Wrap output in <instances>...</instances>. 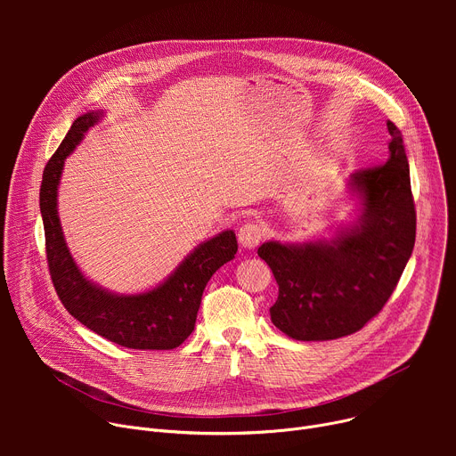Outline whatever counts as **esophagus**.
Here are the masks:
<instances>
[{
	"instance_id": "esophagus-1",
	"label": "esophagus",
	"mask_w": 456,
	"mask_h": 456,
	"mask_svg": "<svg viewBox=\"0 0 456 456\" xmlns=\"http://www.w3.org/2000/svg\"><path fill=\"white\" fill-rule=\"evenodd\" d=\"M264 232H265L264 227L259 225L257 222H247V224H243V225L240 227V231H238V240H240V243H241L243 247L254 248L259 241H262Z\"/></svg>"
}]
</instances>
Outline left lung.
Segmentation results:
<instances>
[{
    "instance_id": "1",
    "label": "left lung",
    "mask_w": 456,
    "mask_h": 456,
    "mask_svg": "<svg viewBox=\"0 0 456 456\" xmlns=\"http://www.w3.org/2000/svg\"><path fill=\"white\" fill-rule=\"evenodd\" d=\"M386 126L392 135L387 160L357 169L350 180L364 202L359 225L332 241H267L257 248L280 287L271 319L292 339L355 334L384 308L404 273L417 213L403 135L392 120Z\"/></svg>"
}]
</instances>
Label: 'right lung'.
I'll list each match as a JSON object with an SVG mask.
<instances>
[{"instance_id": "right-lung-1", "label": "right lung", "mask_w": 456, "mask_h": 456, "mask_svg": "<svg viewBox=\"0 0 456 456\" xmlns=\"http://www.w3.org/2000/svg\"><path fill=\"white\" fill-rule=\"evenodd\" d=\"M97 113H86L76 118L43 171L39 208L48 273L64 308L86 329L126 348L173 350L194 330L204 289L211 276L234 257L238 241L232 231L211 238L194 250L166 283L141 296H113L85 280L61 232L57 185L64 159L97 122Z\"/></svg>"}]
</instances>
